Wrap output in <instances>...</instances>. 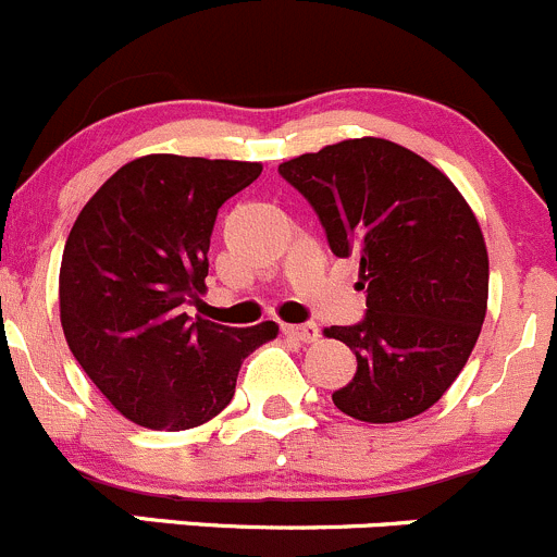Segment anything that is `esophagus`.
<instances>
[{"instance_id":"obj_1","label":"esophagus","mask_w":557,"mask_h":557,"mask_svg":"<svg viewBox=\"0 0 557 557\" xmlns=\"http://www.w3.org/2000/svg\"><path fill=\"white\" fill-rule=\"evenodd\" d=\"M284 335L300 341V344H313L319 338V327L313 322L306 324H284Z\"/></svg>"}]
</instances>
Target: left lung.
Returning <instances> with one entry per match:
<instances>
[{"label": "left lung", "mask_w": 557, "mask_h": 557, "mask_svg": "<svg viewBox=\"0 0 557 557\" xmlns=\"http://www.w3.org/2000/svg\"><path fill=\"white\" fill-rule=\"evenodd\" d=\"M335 257L360 260L366 317L324 335L357 373L333 404L362 422L431 409L463 371L487 311V249L453 181L398 143L357 137L278 164Z\"/></svg>", "instance_id": "left-lung-1"}]
</instances>
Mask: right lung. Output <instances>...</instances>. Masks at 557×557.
Listing matches in <instances>:
<instances>
[{
  "mask_svg": "<svg viewBox=\"0 0 557 557\" xmlns=\"http://www.w3.org/2000/svg\"><path fill=\"white\" fill-rule=\"evenodd\" d=\"M262 164L148 153L115 170L70 230L59 308L70 351L99 393L151 431H186L233 400L240 362L278 324L186 317L206 292L216 213Z\"/></svg>",
  "mask_w": 557,
  "mask_h": 557,
  "instance_id": "obj_1",
  "label": "right lung"
}]
</instances>
